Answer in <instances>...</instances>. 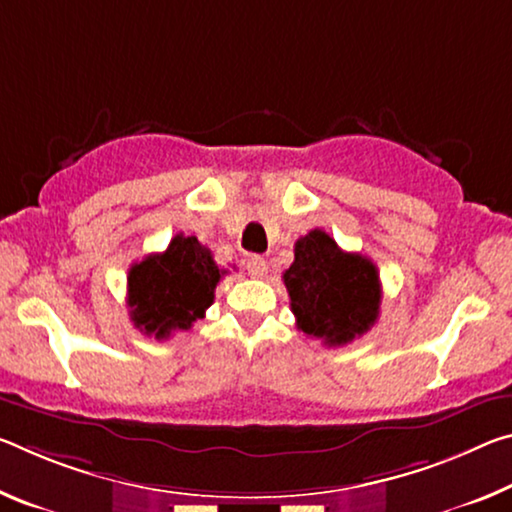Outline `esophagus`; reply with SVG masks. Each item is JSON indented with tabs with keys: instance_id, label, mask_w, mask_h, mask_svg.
Segmentation results:
<instances>
[{
	"instance_id": "obj_1",
	"label": "esophagus",
	"mask_w": 512,
	"mask_h": 512,
	"mask_svg": "<svg viewBox=\"0 0 512 512\" xmlns=\"http://www.w3.org/2000/svg\"><path fill=\"white\" fill-rule=\"evenodd\" d=\"M246 269L253 278H266V273H269V264H266V259L262 255H250L246 262Z\"/></svg>"
}]
</instances>
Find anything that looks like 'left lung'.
I'll return each instance as SVG.
<instances>
[{
    "label": "left lung",
    "mask_w": 512,
    "mask_h": 512,
    "mask_svg": "<svg viewBox=\"0 0 512 512\" xmlns=\"http://www.w3.org/2000/svg\"><path fill=\"white\" fill-rule=\"evenodd\" d=\"M296 328L328 346H344L367 332L380 312L376 264L360 253H344L323 230H312L294 246V264L282 273Z\"/></svg>",
    "instance_id": "left-lung-1"
}]
</instances>
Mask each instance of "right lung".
Here are the masks:
<instances>
[{
    "mask_svg": "<svg viewBox=\"0 0 512 512\" xmlns=\"http://www.w3.org/2000/svg\"><path fill=\"white\" fill-rule=\"evenodd\" d=\"M225 273L196 237L175 234L164 253L148 255L129 269L127 307L134 326L154 339L189 330L214 303V289Z\"/></svg>",
    "mask_w": 512,
    "mask_h": 512,
    "instance_id": "right-lung-1",
    "label": "right lung"
}]
</instances>
